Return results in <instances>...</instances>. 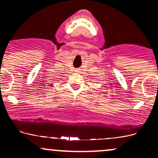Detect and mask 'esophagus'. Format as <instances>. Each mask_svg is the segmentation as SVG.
I'll return each instance as SVG.
<instances>
[{
    "instance_id": "esophagus-1",
    "label": "esophagus",
    "mask_w": 158,
    "mask_h": 158,
    "mask_svg": "<svg viewBox=\"0 0 158 158\" xmlns=\"http://www.w3.org/2000/svg\"><path fill=\"white\" fill-rule=\"evenodd\" d=\"M77 71H79V70H77Z\"/></svg>"
}]
</instances>
